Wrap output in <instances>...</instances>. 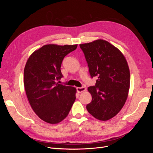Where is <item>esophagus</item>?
Returning a JSON list of instances; mask_svg holds the SVG:
<instances>
[{"mask_svg": "<svg viewBox=\"0 0 153 153\" xmlns=\"http://www.w3.org/2000/svg\"><path fill=\"white\" fill-rule=\"evenodd\" d=\"M86 89L84 87H77L76 88V91L78 92V93H81L82 92L85 91Z\"/></svg>", "mask_w": 153, "mask_h": 153, "instance_id": "34e87169", "label": "esophagus"}]
</instances>
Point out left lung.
Here are the masks:
<instances>
[{"instance_id": "1", "label": "left lung", "mask_w": 153, "mask_h": 153, "mask_svg": "<svg viewBox=\"0 0 153 153\" xmlns=\"http://www.w3.org/2000/svg\"><path fill=\"white\" fill-rule=\"evenodd\" d=\"M91 76H98L95 86L88 87L92 101L87 105L90 114L107 121L122 109L128 96L130 74L126 58L117 48L103 39L80 44Z\"/></svg>"}]
</instances>
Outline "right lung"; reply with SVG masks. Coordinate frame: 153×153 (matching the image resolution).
Here are the masks:
<instances>
[{
	"mask_svg": "<svg viewBox=\"0 0 153 153\" xmlns=\"http://www.w3.org/2000/svg\"><path fill=\"white\" fill-rule=\"evenodd\" d=\"M78 45H45L32 53L26 62L24 82L29 103L36 115L50 124L65 119L76 99V88L59 84L64 57Z\"/></svg>",
	"mask_w": 153,
	"mask_h": 153,
	"instance_id": "add662e5",
	"label": "right lung"
}]
</instances>
